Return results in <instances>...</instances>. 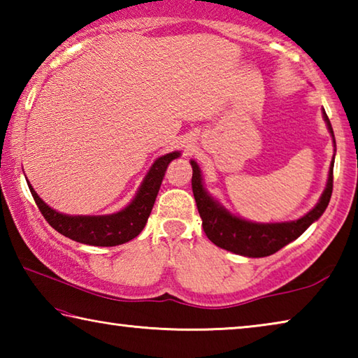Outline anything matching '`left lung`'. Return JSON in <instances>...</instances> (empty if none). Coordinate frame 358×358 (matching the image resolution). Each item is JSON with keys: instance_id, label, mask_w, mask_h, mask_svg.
<instances>
[{"instance_id": "obj_1", "label": "left lung", "mask_w": 358, "mask_h": 358, "mask_svg": "<svg viewBox=\"0 0 358 358\" xmlns=\"http://www.w3.org/2000/svg\"><path fill=\"white\" fill-rule=\"evenodd\" d=\"M324 120L329 126L330 134L333 137V129L330 120L324 112ZM335 141V137H333ZM335 162V161H333ZM333 162L329 173L327 187L310 213L290 222H276V224H257L241 220L230 215L226 208H222L215 199H211L207 191L203 189L201 169L196 162L191 161L192 166V192L196 199L199 215L202 217V227L210 241L216 246L227 250L230 252L240 254L246 257H265L275 254L281 248L289 245L290 241L299 238L311 224L319 220L330 202L333 191Z\"/></svg>"}]
</instances>
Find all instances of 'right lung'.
I'll use <instances>...</instances> for the list:
<instances>
[{
    "label": "right lung",
    "instance_id": "1",
    "mask_svg": "<svg viewBox=\"0 0 358 358\" xmlns=\"http://www.w3.org/2000/svg\"><path fill=\"white\" fill-rule=\"evenodd\" d=\"M178 151L157 157L143 183L128 207L107 216H68L52 210L28 183L29 191L42 216L64 237L92 246H117L136 238L142 232L153 208L157 191L164 178L169 162L178 157Z\"/></svg>",
    "mask_w": 358,
    "mask_h": 358
}]
</instances>
